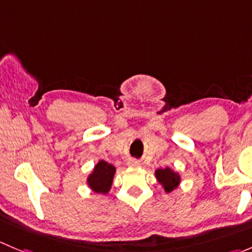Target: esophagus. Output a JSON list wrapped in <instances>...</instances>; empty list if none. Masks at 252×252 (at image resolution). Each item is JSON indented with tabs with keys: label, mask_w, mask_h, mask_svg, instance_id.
Wrapping results in <instances>:
<instances>
[{
	"label": "esophagus",
	"mask_w": 252,
	"mask_h": 252,
	"mask_svg": "<svg viewBox=\"0 0 252 252\" xmlns=\"http://www.w3.org/2000/svg\"><path fill=\"white\" fill-rule=\"evenodd\" d=\"M138 161H135V159H129L128 161V166H130V167H135V166H138Z\"/></svg>",
	"instance_id": "34e87169"
}]
</instances>
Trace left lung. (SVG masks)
<instances>
[{"instance_id": "1", "label": "left lung", "mask_w": 252, "mask_h": 252, "mask_svg": "<svg viewBox=\"0 0 252 252\" xmlns=\"http://www.w3.org/2000/svg\"><path fill=\"white\" fill-rule=\"evenodd\" d=\"M155 175H156L159 184L164 188V191L166 192L173 191L175 188H178V185L180 183L179 173H175L169 167H166L164 169H156L155 171Z\"/></svg>"}]
</instances>
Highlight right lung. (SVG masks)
Returning a JSON list of instances; mask_svg holds the SVG:
<instances>
[{"mask_svg": "<svg viewBox=\"0 0 252 252\" xmlns=\"http://www.w3.org/2000/svg\"><path fill=\"white\" fill-rule=\"evenodd\" d=\"M116 168L106 161H98L94 171L89 174L88 185L97 194H107L112 187Z\"/></svg>", "mask_w": 252, "mask_h": 252, "instance_id": "right-lung-1", "label": "right lung"}]
</instances>
